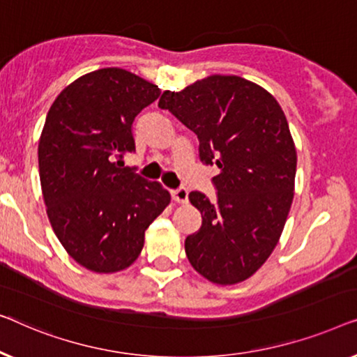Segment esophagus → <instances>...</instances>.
Here are the masks:
<instances>
[{
  "instance_id": "1",
  "label": "esophagus",
  "mask_w": 357,
  "mask_h": 357,
  "mask_svg": "<svg viewBox=\"0 0 357 357\" xmlns=\"http://www.w3.org/2000/svg\"><path fill=\"white\" fill-rule=\"evenodd\" d=\"M188 195H189L188 189L183 188V185H181V188H178V189H173L172 190V197H173L174 202L185 204V202H188Z\"/></svg>"
}]
</instances>
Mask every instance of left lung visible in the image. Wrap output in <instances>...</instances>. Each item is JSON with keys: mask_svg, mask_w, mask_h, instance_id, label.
Masks as SVG:
<instances>
[{"mask_svg": "<svg viewBox=\"0 0 357 357\" xmlns=\"http://www.w3.org/2000/svg\"><path fill=\"white\" fill-rule=\"evenodd\" d=\"M168 109L199 139V157L217 165V199L192 190L202 227L185 238L189 262L212 283L254 275L277 245L294 195L296 149L283 109L260 85L210 76L163 92Z\"/></svg>", "mask_w": 357, "mask_h": 357, "instance_id": "1", "label": "left lung"}]
</instances>
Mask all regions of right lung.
Wrapping results in <instances>:
<instances>
[{
    "mask_svg": "<svg viewBox=\"0 0 357 357\" xmlns=\"http://www.w3.org/2000/svg\"><path fill=\"white\" fill-rule=\"evenodd\" d=\"M158 97L157 85L105 68L68 85L47 114L38 168L50 223L68 254L92 272L128 268L172 199L157 181L123 165L135 152V116Z\"/></svg>",
    "mask_w": 357,
    "mask_h": 357,
    "instance_id": "obj_1",
    "label": "right lung"
}]
</instances>
